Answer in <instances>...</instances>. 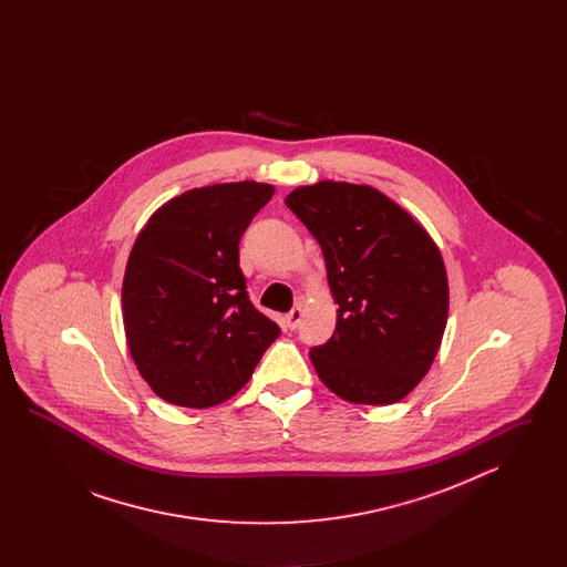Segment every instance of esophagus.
I'll use <instances>...</instances> for the list:
<instances>
[{"instance_id":"1","label":"esophagus","mask_w":567,"mask_h":567,"mask_svg":"<svg viewBox=\"0 0 567 567\" xmlns=\"http://www.w3.org/2000/svg\"><path fill=\"white\" fill-rule=\"evenodd\" d=\"M301 317H303V310H301V306H296L289 315H287V327L293 331L297 329V324L301 323Z\"/></svg>"}]
</instances>
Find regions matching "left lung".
<instances>
[{"label": "left lung", "instance_id": "1", "mask_svg": "<svg viewBox=\"0 0 567 567\" xmlns=\"http://www.w3.org/2000/svg\"><path fill=\"white\" fill-rule=\"evenodd\" d=\"M285 204L323 250L338 308L310 349L324 384L352 404H395L432 368L449 317V280L430 234L380 190L324 181Z\"/></svg>", "mask_w": 567, "mask_h": 567}]
</instances>
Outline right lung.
I'll list each match as a JSON object with an SVG mask.
<instances>
[{"instance_id": "obj_1", "label": "right lung", "mask_w": 567, "mask_h": 567, "mask_svg": "<svg viewBox=\"0 0 567 567\" xmlns=\"http://www.w3.org/2000/svg\"><path fill=\"white\" fill-rule=\"evenodd\" d=\"M271 195V185L248 181L187 190L137 236L123 321L140 374L165 402H225L280 336L248 297L238 248Z\"/></svg>"}]
</instances>
